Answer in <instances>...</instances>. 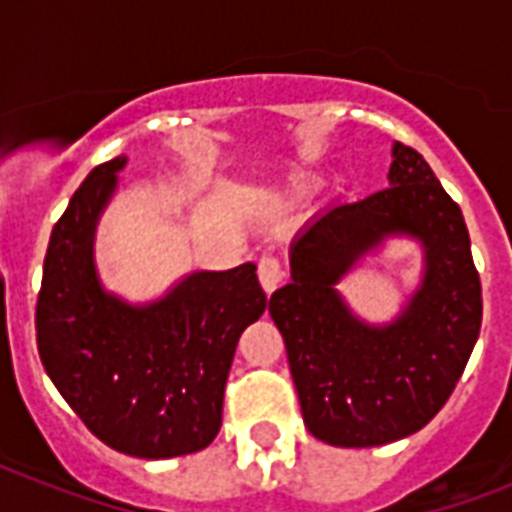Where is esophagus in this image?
I'll list each match as a JSON object with an SVG mask.
<instances>
[{
	"label": "esophagus",
	"instance_id": "obj_1",
	"mask_svg": "<svg viewBox=\"0 0 512 512\" xmlns=\"http://www.w3.org/2000/svg\"><path fill=\"white\" fill-rule=\"evenodd\" d=\"M257 279H260V287L265 289V295H271L273 289L281 284V265L276 257H263L257 263Z\"/></svg>",
	"mask_w": 512,
	"mask_h": 512
}]
</instances>
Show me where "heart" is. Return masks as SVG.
<instances>
[{
  "mask_svg": "<svg viewBox=\"0 0 512 512\" xmlns=\"http://www.w3.org/2000/svg\"><path fill=\"white\" fill-rule=\"evenodd\" d=\"M313 185H316V180H313L311 175H303V177H297V180H295V191L305 193V191H311Z\"/></svg>",
  "mask_w": 512,
  "mask_h": 512,
  "instance_id": "1",
  "label": "heart"
}]
</instances>
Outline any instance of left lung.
Masks as SVG:
<instances>
[{"label":"left lung","mask_w":512,"mask_h":512,"mask_svg":"<svg viewBox=\"0 0 512 512\" xmlns=\"http://www.w3.org/2000/svg\"><path fill=\"white\" fill-rule=\"evenodd\" d=\"M390 188L321 212L289 247L292 281L268 313L287 345L303 420L332 446H382L425 428L481 332L465 217L414 148L393 143ZM423 247V281L396 320L369 325L336 287L388 238Z\"/></svg>","instance_id":"obj_1"}]
</instances>
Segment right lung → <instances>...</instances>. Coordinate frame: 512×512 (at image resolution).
I'll use <instances>...</instances> for the list:
<instances>
[{
	"mask_svg": "<svg viewBox=\"0 0 512 512\" xmlns=\"http://www.w3.org/2000/svg\"><path fill=\"white\" fill-rule=\"evenodd\" d=\"M124 164L127 156H116L95 167L52 228L36 345L60 396L103 444L167 460L215 441L233 353L268 297L252 263L188 273L154 303L108 292L95 231Z\"/></svg>",
	"mask_w": 512,
	"mask_h": 512,
	"instance_id": "obj_1",
	"label": "right lung"
}]
</instances>
